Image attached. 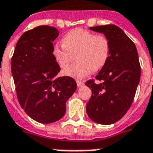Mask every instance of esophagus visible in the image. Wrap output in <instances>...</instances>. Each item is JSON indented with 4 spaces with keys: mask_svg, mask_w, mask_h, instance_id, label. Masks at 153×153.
Returning a JSON list of instances; mask_svg holds the SVG:
<instances>
[{
    "mask_svg": "<svg viewBox=\"0 0 153 153\" xmlns=\"http://www.w3.org/2000/svg\"><path fill=\"white\" fill-rule=\"evenodd\" d=\"M76 85H77V87H82L85 85V83L80 80H76Z\"/></svg>",
    "mask_w": 153,
    "mask_h": 153,
    "instance_id": "1",
    "label": "esophagus"
}]
</instances>
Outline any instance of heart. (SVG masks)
Masks as SVG:
<instances>
[{"mask_svg":"<svg viewBox=\"0 0 153 153\" xmlns=\"http://www.w3.org/2000/svg\"><path fill=\"white\" fill-rule=\"evenodd\" d=\"M62 45H55L52 55L60 68L65 69L74 59L78 61L65 71V74L80 80L92 72L101 70L110 55L108 39L101 34L83 28L71 30L61 39Z\"/></svg>","mask_w":153,"mask_h":153,"instance_id":"obj_1","label":"heart"}]
</instances>
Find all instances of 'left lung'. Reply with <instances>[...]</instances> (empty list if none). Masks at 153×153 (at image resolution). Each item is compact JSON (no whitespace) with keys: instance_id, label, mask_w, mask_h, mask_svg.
Masks as SVG:
<instances>
[{"instance_id":"left-lung-1","label":"left lung","mask_w":153,"mask_h":153,"mask_svg":"<svg viewBox=\"0 0 153 153\" xmlns=\"http://www.w3.org/2000/svg\"><path fill=\"white\" fill-rule=\"evenodd\" d=\"M105 34L110 44L106 65L86 81L92 96L86 112L92 120L100 125H112L124 117L134 100L140 78V65L133 41L115 25L90 27ZM100 81L97 84L95 80Z\"/></svg>"}]
</instances>
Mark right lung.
Listing matches in <instances>:
<instances>
[{
  "label": "right lung",
  "instance_id": "obj_1",
  "mask_svg": "<svg viewBox=\"0 0 153 153\" xmlns=\"http://www.w3.org/2000/svg\"><path fill=\"white\" fill-rule=\"evenodd\" d=\"M58 36L57 29L48 25L26 31L17 41L11 60L19 103L32 119L41 124L62 118L66 101L76 89L73 78L56 76L60 68L52 50Z\"/></svg>",
  "mask_w": 153,
  "mask_h": 153
}]
</instances>
